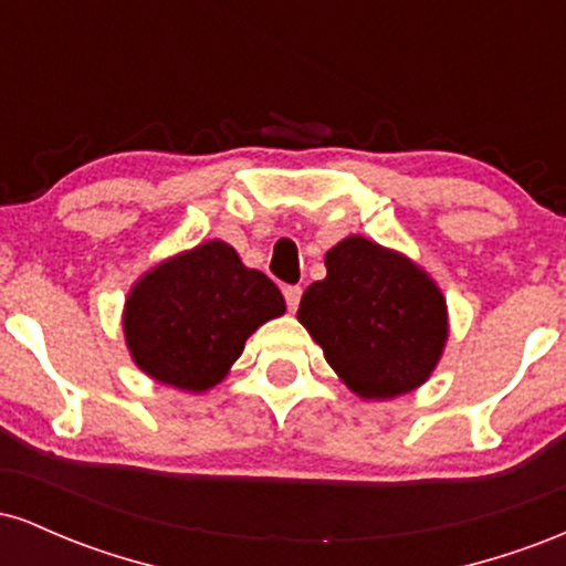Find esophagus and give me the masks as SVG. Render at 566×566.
<instances>
[{"label": "esophagus", "mask_w": 566, "mask_h": 566, "mask_svg": "<svg viewBox=\"0 0 566 566\" xmlns=\"http://www.w3.org/2000/svg\"><path fill=\"white\" fill-rule=\"evenodd\" d=\"M301 295H303L301 287H284V301H287L290 311H297V305H301Z\"/></svg>", "instance_id": "obj_1"}]
</instances>
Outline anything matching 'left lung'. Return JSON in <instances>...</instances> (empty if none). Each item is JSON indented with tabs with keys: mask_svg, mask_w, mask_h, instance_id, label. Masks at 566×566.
<instances>
[{
	"mask_svg": "<svg viewBox=\"0 0 566 566\" xmlns=\"http://www.w3.org/2000/svg\"><path fill=\"white\" fill-rule=\"evenodd\" d=\"M327 276L303 292L297 322L361 399L386 401L431 378L450 316L439 284L401 252L346 237L324 255Z\"/></svg>",
	"mask_w": 566,
	"mask_h": 566,
	"instance_id": "left-lung-1",
	"label": "left lung"
}]
</instances>
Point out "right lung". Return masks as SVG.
Returning a JSON list of instances; mask_svg holds the SVG:
<instances>
[{
    "label": "right lung",
    "mask_w": 566,
    "mask_h": 566,
    "mask_svg": "<svg viewBox=\"0 0 566 566\" xmlns=\"http://www.w3.org/2000/svg\"><path fill=\"white\" fill-rule=\"evenodd\" d=\"M284 311L276 284L212 239L146 271L127 292L122 329L148 378L201 394L229 375L247 337Z\"/></svg>",
    "instance_id": "right-lung-1"
}]
</instances>
